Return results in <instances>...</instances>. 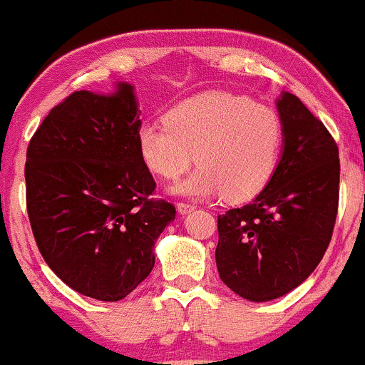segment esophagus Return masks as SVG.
Instances as JSON below:
<instances>
[{
  "label": "esophagus",
  "instance_id": "34e87169",
  "mask_svg": "<svg viewBox=\"0 0 365 365\" xmlns=\"http://www.w3.org/2000/svg\"><path fill=\"white\" fill-rule=\"evenodd\" d=\"M175 207H178V212L179 214H181V215H187V214H191V212H193V210H197V207H195V205H191V203H178V205H175Z\"/></svg>",
  "mask_w": 365,
  "mask_h": 365
}]
</instances>
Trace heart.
Listing matches in <instances>:
<instances>
[{
  "label": "heart",
  "mask_w": 365,
  "mask_h": 365,
  "mask_svg": "<svg viewBox=\"0 0 365 365\" xmlns=\"http://www.w3.org/2000/svg\"><path fill=\"white\" fill-rule=\"evenodd\" d=\"M163 121L140 125L137 150L144 165L165 179L184 174L197 153L200 167L172 186L179 197L247 200L266 186L280 160V116L249 97L200 93L168 109Z\"/></svg>",
  "instance_id": "b5f03b06"
}]
</instances>
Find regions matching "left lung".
Listing matches in <instances>:
<instances>
[{
    "label": "left lung",
    "mask_w": 365,
    "mask_h": 365,
    "mask_svg": "<svg viewBox=\"0 0 365 365\" xmlns=\"http://www.w3.org/2000/svg\"><path fill=\"white\" fill-rule=\"evenodd\" d=\"M277 111L284 143L275 172L252 202L217 217L219 277L254 303L285 296L312 275L338 214L334 139L292 93H280Z\"/></svg>",
    "instance_id": "1"
}]
</instances>
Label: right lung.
<instances>
[{"mask_svg": "<svg viewBox=\"0 0 365 365\" xmlns=\"http://www.w3.org/2000/svg\"><path fill=\"white\" fill-rule=\"evenodd\" d=\"M134 85L78 90L43 120L26 156L27 214L43 259L73 291L127 297L155 266L175 207L148 198L153 175L137 150Z\"/></svg>", "mask_w": 365, "mask_h": 365, "instance_id": "obj_1", "label": "right lung"}]
</instances>
